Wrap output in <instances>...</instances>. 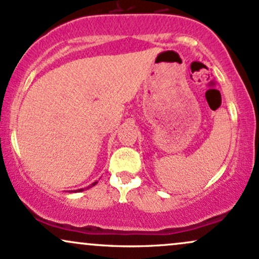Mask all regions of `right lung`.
I'll return each instance as SVG.
<instances>
[{"label":"right lung","instance_id":"add662e5","mask_svg":"<svg viewBox=\"0 0 259 259\" xmlns=\"http://www.w3.org/2000/svg\"><path fill=\"white\" fill-rule=\"evenodd\" d=\"M96 184H97V181H95V183H94V184H91V186H95V185H96ZM91 186H89V187H91ZM80 191H84V189H80V190H75V191H74V192H80Z\"/></svg>","mask_w":259,"mask_h":259}]
</instances>
